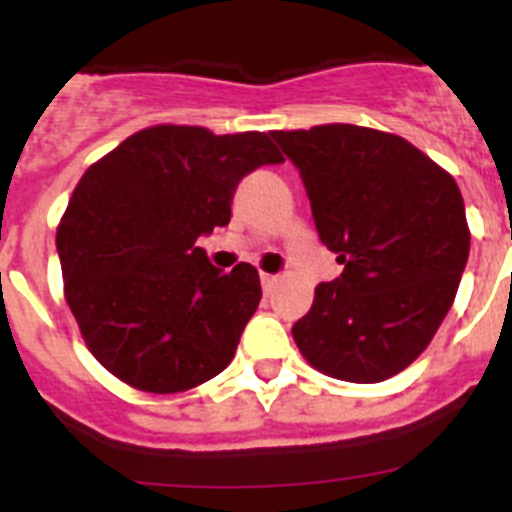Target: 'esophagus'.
I'll list each match as a JSON object with an SVG mask.
<instances>
[{"instance_id": "esophagus-1", "label": "esophagus", "mask_w": 512, "mask_h": 512, "mask_svg": "<svg viewBox=\"0 0 512 512\" xmlns=\"http://www.w3.org/2000/svg\"><path fill=\"white\" fill-rule=\"evenodd\" d=\"M277 282H279L277 274H261V287H264V292H271Z\"/></svg>"}]
</instances>
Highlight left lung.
<instances>
[{
    "instance_id": "left-lung-1",
    "label": "left lung",
    "mask_w": 512,
    "mask_h": 512,
    "mask_svg": "<svg viewBox=\"0 0 512 512\" xmlns=\"http://www.w3.org/2000/svg\"><path fill=\"white\" fill-rule=\"evenodd\" d=\"M320 241L343 264L292 325L318 372L374 384L413 364L454 305L469 225L454 176L400 135L346 122L274 130Z\"/></svg>"
}]
</instances>
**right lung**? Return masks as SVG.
I'll use <instances>...</instances> for the list:
<instances>
[{"mask_svg": "<svg viewBox=\"0 0 512 512\" xmlns=\"http://www.w3.org/2000/svg\"><path fill=\"white\" fill-rule=\"evenodd\" d=\"M266 133L156 125L87 169L56 233L63 292L94 359L135 390H192L233 361L259 271L194 246L230 223L238 182L282 164Z\"/></svg>", "mask_w": 512, "mask_h": 512, "instance_id": "right-lung-1", "label": "right lung"}]
</instances>
